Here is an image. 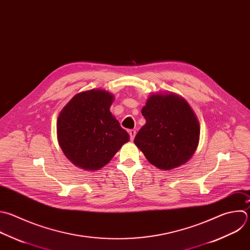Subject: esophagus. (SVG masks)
I'll use <instances>...</instances> for the list:
<instances>
[{
  "label": "esophagus",
  "instance_id": "1",
  "mask_svg": "<svg viewBox=\"0 0 250 250\" xmlns=\"http://www.w3.org/2000/svg\"><path fill=\"white\" fill-rule=\"evenodd\" d=\"M128 133H129V136H130V140H133L134 137H135L136 131L134 129H130V130H128Z\"/></svg>",
  "mask_w": 250,
  "mask_h": 250
}]
</instances>
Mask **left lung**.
Returning <instances> with one entry per match:
<instances>
[{"label":"left lung","mask_w":250,"mask_h":250,"mask_svg":"<svg viewBox=\"0 0 250 250\" xmlns=\"http://www.w3.org/2000/svg\"><path fill=\"white\" fill-rule=\"evenodd\" d=\"M141 114L146 124L134 144L150 164L171 171L188 162L199 143L200 125L186 99L173 92L153 93Z\"/></svg>","instance_id":"left-lung-1"}]
</instances>
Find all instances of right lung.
Masks as SVG:
<instances>
[{"mask_svg":"<svg viewBox=\"0 0 250 250\" xmlns=\"http://www.w3.org/2000/svg\"><path fill=\"white\" fill-rule=\"evenodd\" d=\"M114 95L91 89L74 95L57 121L59 145L76 167L98 171L106 166L129 134L110 112Z\"/></svg>","mask_w":250,"mask_h":250,"instance_id":"right-lung-1","label":"right lung"}]
</instances>
